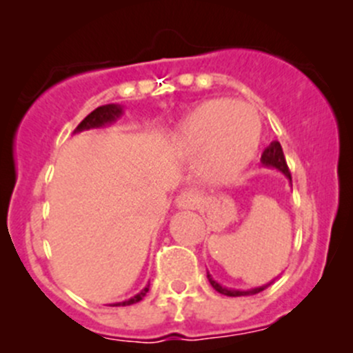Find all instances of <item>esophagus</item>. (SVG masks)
Listing matches in <instances>:
<instances>
[{"mask_svg": "<svg viewBox=\"0 0 353 353\" xmlns=\"http://www.w3.org/2000/svg\"><path fill=\"white\" fill-rule=\"evenodd\" d=\"M199 203V196L194 191H183L179 196L176 198V206L177 208H196Z\"/></svg>", "mask_w": 353, "mask_h": 353, "instance_id": "obj_1", "label": "esophagus"}]
</instances>
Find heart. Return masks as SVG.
<instances>
[{
  "instance_id": "1",
  "label": "heart",
  "mask_w": 353,
  "mask_h": 353,
  "mask_svg": "<svg viewBox=\"0 0 353 353\" xmlns=\"http://www.w3.org/2000/svg\"><path fill=\"white\" fill-rule=\"evenodd\" d=\"M261 143V119L243 102H203L176 126L170 148L179 159H198L199 172L213 183H227L254 160Z\"/></svg>"
}]
</instances>
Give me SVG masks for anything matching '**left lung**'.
<instances>
[{
	"label": "left lung",
	"mask_w": 353,
	"mask_h": 353,
	"mask_svg": "<svg viewBox=\"0 0 353 353\" xmlns=\"http://www.w3.org/2000/svg\"><path fill=\"white\" fill-rule=\"evenodd\" d=\"M261 163L265 167H268V169H275V170H279V172H282L283 176H285L288 179V184H292V177H290V172H288L285 157H283L282 145H280L279 141H272V143H270L268 147L265 148V152H263V155H261ZM206 276H208V282L212 283V287L215 288L219 294L227 295V297H241V295L259 294V292L265 290V288L268 287L270 283H272V282H270V283H266V285H261V287L248 288V290H239V288H229V287L220 285L216 280H213V276L210 275L208 272H206Z\"/></svg>",
	"instance_id": "left-lung-1"
}]
</instances>
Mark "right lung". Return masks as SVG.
<instances>
[{
  "mask_svg": "<svg viewBox=\"0 0 353 353\" xmlns=\"http://www.w3.org/2000/svg\"><path fill=\"white\" fill-rule=\"evenodd\" d=\"M123 114H124V109H123V105H119V104L101 105V108L92 110V112L88 114V116L85 117V119L81 121L80 124H78L77 130H74L73 133H81V131L97 130V128L109 126V124H112L114 121L119 119V117L123 116ZM148 288H150V283H148V285H145V288H141V290L138 292L137 295H133V297L126 299V301L114 302V304H110V305H131V304H137V302H140L141 299H143L145 295H147Z\"/></svg>",
  "mask_w": 353,
  "mask_h": 353,
  "instance_id": "obj_1",
  "label": "right lung"
}]
</instances>
